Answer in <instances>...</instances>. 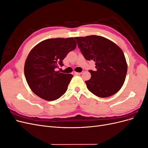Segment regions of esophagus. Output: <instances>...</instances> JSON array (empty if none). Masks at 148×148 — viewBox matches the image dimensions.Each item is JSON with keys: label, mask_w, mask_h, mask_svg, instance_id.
Returning a JSON list of instances; mask_svg holds the SVG:
<instances>
[{"label": "esophagus", "mask_w": 148, "mask_h": 148, "mask_svg": "<svg viewBox=\"0 0 148 148\" xmlns=\"http://www.w3.org/2000/svg\"><path fill=\"white\" fill-rule=\"evenodd\" d=\"M82 73V72H76V71H73V75H81Z\"/></svg>", "instance_id": "1"}]
</instances>
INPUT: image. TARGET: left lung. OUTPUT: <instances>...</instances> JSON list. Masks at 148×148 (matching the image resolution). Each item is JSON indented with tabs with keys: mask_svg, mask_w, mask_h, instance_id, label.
Wrapping results in <instances>:
<instances>
[{
	"mask_svg": "<svg viewBox=\"0 0 148 148\" xmlns=\"http://www.w3.org/2000/svg\"><path fill=\"white\" fill-rule=\"evenodd\" d=\"M75 39L85 59L96 62V70H89L91 77L85 82L88 90L100 97L115 95L123 86L127 72V62L122 49L100 36Z\"/></svg>",
	"mask_w": 148,
	"mask_h": 148,
	"instance_id": "left-lung-1",
	"label": "left lung"
}]
</instances>
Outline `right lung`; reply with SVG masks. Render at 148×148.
Returning a JSON list of instances; mask_svg holds the SVG:
<instances>
[{"label": "right lung", "mask_w": 148, "mask_h": 148, "mask_svg": "<svg viewBox=\"0 0 148 148\" xmlns=\"http://www.w3.org/2000/svg\"><path fill=\"white\" fill-rule=\"evenodd\" d=\"M77 46L73 38H52L39 42L29 52L24 72L29 88L42 99L54 101L65 93L73 75L56 71L67 53Z\"/></svg>", "instance_id": "add662e5"}]
</instances>
